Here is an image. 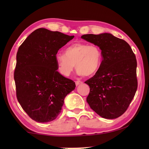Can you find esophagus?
Instances as JSON below:
<instances>
[{
	"instance_id": "34e87169",
	"label": "esophagus",
	"mask_w": 149,
	"mask_h": 149,
	"mask_svg": "<svg viewBox=\"0 0 149 149\" xmlns=\"http://www.w3.org/2000/svg\"><path fill=\"white\" fill-rule=\"evenodd\" d=\"M83 82L82 81H75V85H76V86H77V85H79L80 84H82Z\"/></svg>"
}]
</instances>
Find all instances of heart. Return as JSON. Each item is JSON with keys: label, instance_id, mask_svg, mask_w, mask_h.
Returning <instances> with one entry per match:
<instances>
[{"label": "heart", "instance_id": "heart-1", "mask_svg": "<svg viewBox=\"0 0 149 149\" xmlns=\"http://www.w3.org/2000/svg\"><path fill=\"white\" fill-rule=\"evenodd\" d=\"M55 61L60 74L64 76H69L75 65L78 75L91 76L102 66V52L97 45L75 42L65 49L64 54H56Z\"/></svg>", "mask_w": 149, "mask_h": 149}]
</instances>
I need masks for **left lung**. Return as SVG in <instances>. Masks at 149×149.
<instances>
[{"mask_svg": "<svg viewBox=\"0 0 149 149\" xmlns=\"http://www.w3.org/2000/svg\"><path fill=\"white\" fill-rule=\"evenodd\" d=\"M81 38L100 47L102 52L101 68L85 82L90 87L87 102L102 118L120 117L137 89L135 55L127 42L111 33L86 34Z\"/></svg>", "mask_w": 149, "mask_h": 149, "instance_id": "8db88e82", "label": "left lung"}]
</instances>
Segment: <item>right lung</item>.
<instances>
[{
	"instance_id": "obj_1",
	"label": "right lung",
	"mask_w": 149,
	"mask_h": 149,
	"mask_svg": "<svg viewBox=\"0 0 149 149\" xmlns=\"http://www.w3.org/2000/svg\"><path fill=\"white\" fill-rule=\"evenodd\" d=\"M74 36L39 28L19 47L14 81L17 99L32 120L47 123L58 116L65 97L75 89L72 80L57 72L55 56Z\"/></svg>"
}]
</instances>
